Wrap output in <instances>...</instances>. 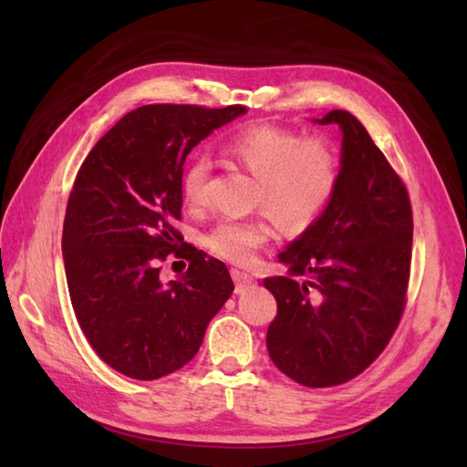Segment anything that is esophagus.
<instances>
[{
	"label": "esophagus",
	"mask_w": 467,
	"mask_h": 467,
	"mask_svg": "<svg viewBox=\"0 0 467 467\" xmlns=\"http://www.w3.org/2000/svg\"><path fill=\"white\" fill-rule=\"evenodd\" d=\"M233 281H234V293L241 295L244 291H249L251 286H254V279L249 273H243L239 269H233Z\"/></svg>",
	"instance_id": "34e87169"
}]
</instances>
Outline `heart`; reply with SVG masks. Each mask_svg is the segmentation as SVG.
<instances>
[{
    "instance_id": "obj_1",
    "label": "heart",
    "mask_w": 467,
    "mask_h": 467,
    "mask_svg": "<svg viewBox=\"0 0 467 467\" xmlns=\"http://www.w3.org/2000/svg\"><path fill=\"white\" fill-rule=\"evenodd\" d=\"M224 154L254 176L253 204L269 213L289 233L311 226L329 206L339 184V154L333 142L321 136L303 138L289 128L253 126L228 138ZM208 174L211 164L206 158H194L186 166L182 194L191 206L204 204ZM271 234L273 228L263 216L221 218L202 241L221 259L246 265L269 243Z\"/></svg>"
}]
</instances>
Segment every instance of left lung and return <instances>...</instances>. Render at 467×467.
<instances>
[{"label": "left lung", "instance_id": "left-lung-1", "mask_svg": "<svg viewBox=\"0 0 467 467\" xmlns=\"http://www.w3.org/2000/svg\"><path fill=\"white\" fill-rule=\"evenodd\" d=\"M319 124L341 128L339 184L279 254L289 275L265 279L276 299L266 349L305 387L347 383L381 355L405 309L413 243L408 188L365 126L345 110Z\"/></svg>", "mask_w": 467, "mask_h": 467}]
</instances>
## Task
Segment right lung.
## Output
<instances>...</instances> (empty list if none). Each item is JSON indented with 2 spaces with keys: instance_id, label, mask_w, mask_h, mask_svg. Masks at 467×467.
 Here are the masks:
<instances>
[{
  "instance_id": "right-lung-1",
  "label": "right lung",
  "mask_w": 467,
  "mask_h": 467,
  "mask_svg": "<svg viewBox=\"0 0 467 467\" xmlns=\"http://www.w3.org/2000/svg\"><path fill=\"white\" fill-rule=\"evenodd\" d=\"M244 112L239 104L140 106L78 171L62 236L67 291L88 343L118 373L152 381L181 369L233 295L226 265L182 243L174 224L188 152ZM168 254L186 258L189 271L164 285L157 265Z\"/></svg>"
}]
</instances>
